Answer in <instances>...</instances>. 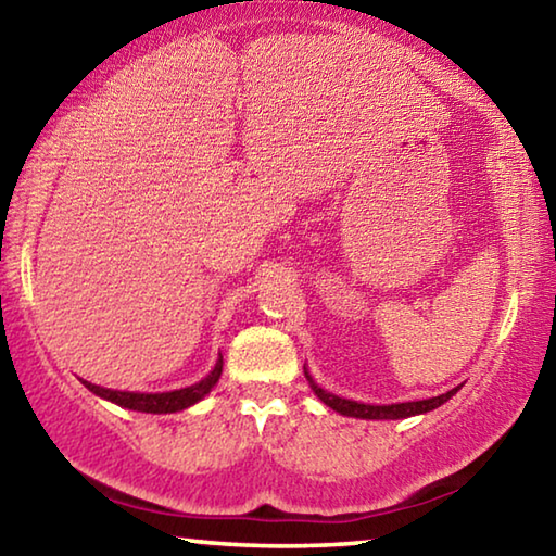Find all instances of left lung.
<instances>
[{"mask_svg":"<svg viewBox=\"0 0 556 556\" xmlns=\"http://www.w3.org/2000/svg\"><path fill=\"white\" fill-rule=\"evenodd\" d=\"M304 375L312 390L318 394V400L328 404L333 412L345 414V417H355V419H407L414 417V414H425L441 407V404L448 402L454 394L460 390V384L454 390H448L446 394H439V397H429V400H419V402H400V404H363V402H353V400H343L338 394H331L318 388L314 382L312 375L304 368Z\"/></svg>","mask_w":556,"mask_h":556,"instance_id":"obj_1","label":"left lung"}]
</instances>
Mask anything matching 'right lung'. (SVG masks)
<instances>
[{"mask_svg":"<svg viewBox=\"0 0 556 556\" xmlns=\"http://www.w3.org/2000/svg\"><path fill=\"white\" fill-rule=\"evenodd\" d=\"M220 372H223V355L218 357V363H215V368L205 375L201 382L191 384V388H181V390H172V392H119V390H108V388H100V384H92L83 380V384L90 392H96L98 397L102 400H110L119 404V407L125 409H135V412H147V414H174V412H181L186 407H191V404L201 402L205 394H208L215 382L220 380Z\"/></svg>","mask_w":556,"mask_h":556,"instance_id":"1","label":"right lung"}]
</instances>
